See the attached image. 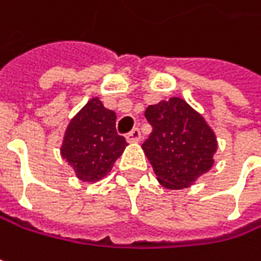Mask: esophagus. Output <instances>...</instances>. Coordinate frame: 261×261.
Returning <instances> with one entry per match:
<instances>
[{
  "mask_svg": "<svg viewBox=\"0 0 261 261\" xmlns=\"http://www.w3.org/2000/svg\"><path fill=\"white\" fill-rule=\"evenodd\" d=\"M140 139H142V136H140L139 128H134L127 134V142H130V143H137V142H140Z\"/></svg>",
  "mask_w": 261,
  "mask_h": 261,
  "instance_id": "obj_1",
  "label": "esophagus"
}]
</instances>
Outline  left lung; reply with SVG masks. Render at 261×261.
Listing matches in <instances>:
<instances>
[{"label":"left lung","mask_w":261,"mask_h":261,"mask_svg":"<svg viewBox=\"0 0 261 261\" xmlns=\"http://www.w3.org/2000/svg\"><path fill=\"white\" fill-rule=\"evenodd\" d=\"M145 118L152 133L142 148L163 187H189L210 171L218 149L216 136L184 99L174 96L149 106Z\"/></svg>","instance_id":"1"}]
</instances>
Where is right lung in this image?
<instances>
[{"label": "right lung", "instance_id": "obj_1", "mask_svg": "<svg viewBox=\"0 0 261 261\" xmlns=\"http://www.w3.org/2000/svg\"><path fill=\"white\" fill-rule=\"evenodd\" d=\"M125 146L116 133V113L92 98L69 122L60 151L81 181L95 182L112 171Z\"/></svg>", "mask_w": 261, "mask_h": 261}]
</instances>
